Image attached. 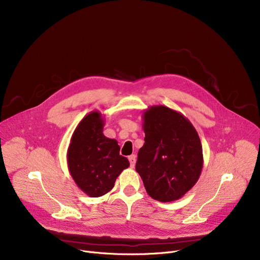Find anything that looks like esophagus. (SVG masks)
I'll use <instances>...</instances> for the list:
<instances>
[{
  "instance_id": "obj_1",
  "label": "esophagus",
  "mask_w": 260,
  "mask_h": 260,
  "mask_svg": "<svg viewBox=\"0 0 260 260\" xmlns=\"http://www.w3.org/2000/svg\"><path fill=\"white\" fill-rule=\"evenodd\" d=\"M128 160H129V163H131V167L134 168L135 167V163H136V156L135 155L128 156Z\"/></svg>"
}]
</instances>
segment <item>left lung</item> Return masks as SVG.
<instances>
[{
	"label": "left lung",
	"instance_id": "8db88e82",
	"mask_svg": "<svg viewBox=\"0 0 260 260\" xmlns=\"http://www.w3.org/2000/svg\"><path fill=\"white\" fill-rule=\"evenodd\" d=\"M142 118L145 138L136 171L153 199L178 200L196 184L202 171L198 133L181 113L163 105L149 106Z\"/></svg>",
	"mask_w": 260,
	"mask_h": 260
}]
</instances>
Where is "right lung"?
<instances>
[{"label": "right lung", "mask_w": 260, "mask_h": 260, "mask_svg": "<svg viewBox=\"0 0 260 260\" xmlns=\"http://www.w3.org/2000/svg\"><path fill=\"white\" fill-rule=\"evenodd\" d=\"M104 117L98 111L87 114L77 125L67 149V166L78 187L89 197L111 190L117 177L129 167L119 154L117 140L103 135Z\"/></svg>", "instance_id": "add662e5"}]
</instances>
